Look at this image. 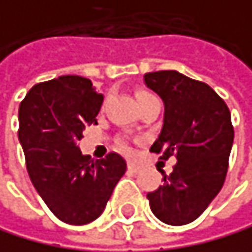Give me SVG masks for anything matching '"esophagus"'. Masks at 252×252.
<instances>
[{
  "mask_svg": "<svg viewBox=\"0 0 252 252\" xmlns=\"http://www.w3.org/2000/svg\"><path fill=\"white\" fill-rule=\"evenodd\" d=\"M127 171L132 172V174H137L140 171V166H138V164H135V163H132V161H129L127 163Z\"/></svg>",
  "mask_w": 252,
  "mask_h": 252,
  "instance_id": "obj_1",
  "label": "esophagus"
}]
</instances>
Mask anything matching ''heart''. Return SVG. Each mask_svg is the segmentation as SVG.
Here are the masks:
<instances>
[{"instance_id": "obj_1", "label": "heart", "mask_w": 252, "mask_h": 252, "mask_svg": "<svg viewBox=\"0 0 252 252\" xmlns=\"http://www.w3.org/2000/svg\"><path fill=\"white\" fill-rule=\"evenodd\" d=\"M148 95H151V94H148V92H140V94L137 95V101L141 100V98H145V96H148Z\"/></svg>"}]
</instances>
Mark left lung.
<instances>
[{"instance_id": "obj_1", "label": "left lung", "mask_w": 252, "mask_h": 252, "mask_svg": "<svg viewBox=\"0 0 252 252\" xmlns=\"http://www.w3.org/2000/svg\"><path fill=\"white\" fill-rule=\"evenodd\" d=\"M145 84L164 103L163 127L151 151L168 160L177 156L171 175L148 194L151 211L163 223L194 221L223 186L234 141L226 103L206 83L177 70L145 73Z\"/></svg>"}]
</instances>
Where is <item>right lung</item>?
<instances>
[{"instance_id": "obj_1", "label": "right lung", "mask_w": 252, "mask_h": 252, "mask_svg": "<svg viewBox=\"0 0 252 252\" xmlns=\"http://www.w3.org/2000/svg\"><path fill=\"white\" fill-rule=\"evenodd\" d=\"M103 103L91 80L63 75L35 84L18 111V140L32 185L47 208L64 223L86 225L98 219L126 161L112 152L91 160L78 140L95 125Z\"/></svg>"}]
</instances>
